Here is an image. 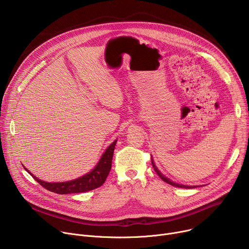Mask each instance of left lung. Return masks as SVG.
Returning <instances> with one entry per match:
<instances>
[{
	"instance_id": "left-lung-1",
	"label": "left lung",
	"mask_w": 249,
	"mask_h": 249,
	"mask_svg": "<svg viewBox=\"0 0 249 249\" xmlns=\"http://www.w3.org/2000/svg\"><path fill=\"white\" fill-rule=\"evenodd\" d=\"M152 164H153V167H154V169L156 170V172L159 174V176L160 177V178L164 181V182H166V183H168V184H170V185H172V186H175V187H179V188H188V189H190V188H196V187H199L198 185H185V184H181V183H177V182H174V181H172L170 178H168V177H166L165 175H163L161 172H160V170L158 168V166L156 165V163H155V161H154V160H153V157H152Z\"/></svg>"
}]
</instances>
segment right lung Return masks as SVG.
Wrapping results in <instances>:
<instances>
[{
  "mask_svg": "<svg viewBox=\"0 0 249 249\" xmlns=\"http://www.w3.org/2000/svg\"><path fill=\"white\" fill-rule=\"evenodd\" d=\"M117 139L111 143L105 152L102 154L99 159L97 164L87 174L79 177V178L64 181V182H47L43 181L36 176H34L27 168H24L29 172V174L36 180L40 185H42L47 190L57 193V194H71V193H83L87 191L93 190L99 186H101L106 180L112 163V157L115 149Z\"/></svg>",
  "mask_w": 249,
  "mask_h": 249,
  "instance_id": "right-lung-1",
  "label": "right lung"
}]
</instances>
